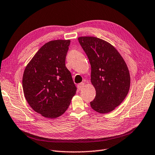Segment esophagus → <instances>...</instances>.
I'll return each instance as SVG.
<instances>
[{"mask_svg":"<svg viewBox=\"0 0 155 155\" xmlns=\"http://www.w3.org/2000/svg\"><path fill=\"white\" fill-rule=\"evenodd\" d=\"M84 82H81V83H80V84H78V85H77V89H78V90H81V89H82L84 87Z\"/></svg>","mask_w":155,"mask_h":155,"instance_id":"obj_1","label":"esophagus"}]
</instances>
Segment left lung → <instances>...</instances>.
Listing matches in <instances>:
<instances>
[{"instance_id":"8db88e82","label":"left lung","mask_w":155,"mask_h":155,"mask_svg":"<svg viewBox=\"0 0 155 155\" xmlns=\"http://www.w3.org/2000/svg\"><path fill=\"white\" fill-rule=\"evenodd\" d=\"M91 66V81L96 96L91 108L101 114L115 109L127 96L130 86L128 68L116 48L93 36L78 38Z\"/></svg>"}]
</instances>
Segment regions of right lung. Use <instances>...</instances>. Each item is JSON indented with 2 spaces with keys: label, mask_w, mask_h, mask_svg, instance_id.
I'll use <instances>...</instances> for the list:
<instances>
[{
  "label": "right lung",
  "mask_w": 155,
  "mask_h": 155,
  "mask_svg": "<svg viewBox=\"0 0 155 155\" xmlns=\"http://www.w3.org/2000/svg\"><path fill=\"white\" fill-rule=\"evenodd\" d=\"M70 40L45 43L25 67L22 78L28 105L45 117L54 119L64 114L76 94L71 74L66 67Z\"/></svg>",
  "instance_id": "obj_1"
}]
</instances>
